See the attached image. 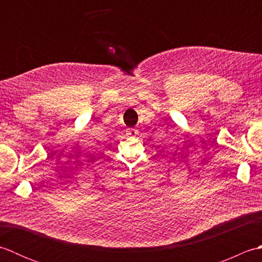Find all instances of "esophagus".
<instances>
[{
  "mask_svg": "<svg viewBox=\"0 0 262 262\" xmlns=\"http://www.w3.org/2000/svg\"><path fill=\"white\" fill-rule=\"evenodd\" d=\"M133 134V130L132 129H129V130H127L126 132V135H132Z\"/></svg>",
  "mask_w": 262,
  "mask_h": 262,
  "instance_id": "1",
  "label": "esophagus"
}]
</instances>
